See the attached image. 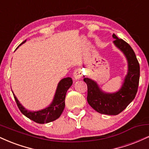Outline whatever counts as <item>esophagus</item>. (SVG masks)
<instances>
[{
	"mask_svg": "<svg viewBox=\"0 0 149 149\" xmlns=\"http://www.w3.org/2000/svg\"><path fill=\"white\" fill-rule=\"evenodd\" d=\"M83 77V72L80 69H76L73 73V78L75 80H79Z\"/></svg>",
	"mask_w": 149,
	"mask_h": 149,
	"instance_id": "34e87169",
	"label": "esophagus"
}]
</instances>
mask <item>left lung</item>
Instances as JSON below:
<instances>
[{"mask_svg":"<svg viewBox=\"0 0 149 149\" xmlns=\"http://www.w3.org/2000/svg\"><path fill=\"white\" fill-rule=\"evenodd\" d=\"M113 43L125 56L128 71L122 87L114 93H107L101 90L97 82L88 78L83 80L88 85V104L96 111L106 115L116 116L122 112L134 100L139 86L140 67L131 46L113 34Z\"/></svg>","mask_w":149,"mask_h":149,"instance_id":"left-lung-1","label":"left lung"}]
</instances>
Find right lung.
<instances>
[{
    "label": "right lung",
    "instance_id": "right-lung-1",
    "mask_svg": "<svg viewBox=\"0 0 149 149\" xmlns=\"http://www.w3.org/2000/svg\"><path fill=\"white\" fill-rule=\"evenodd\" d=\"M25 42L26 40L22 42L19 45L24 43ZM72 84V78H70V77L61 79L58 83L55 95H54V99H53V101L50 104V105L45 109H42L40 111H31L26 110L20 104L15 94L13 92V93L14 95L15 100L16 101L17 105L19 109L22 114H24L26 117L34 121V122L37 123L44 124L55 120L59 118V116L61 115L65 107V97H66V92Z\"/></svg>",
    "mask_w": 149,
    "mask_h": 149
}]
</instances>
